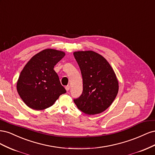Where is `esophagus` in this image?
Returning a JSON list of instances; mask_svg holds the SVG:
<instances>
[{"label": "esophagus", "instance_id": "34e87169", "mask_svg": "<svg viewBox=\"0 0 155 155\" xmlns=\"http://www.w3.org/2000/svg\"><path fill=\"white\" fill-rule=\"evenodd\" d=\"M65 89H66L67 91H68L70 90V86L69 85L66 86V87H65Z\"/></svg>", "mask_w": 155, "mask_h": 155}]
</instances>
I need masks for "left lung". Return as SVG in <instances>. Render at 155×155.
<instances>
[{
    "instance_id": "8db88e82",
    "label": "left lung",
    "mask_w": 155,
    "mask_h": 155,
    "mask_svg": "<svg viewBox=\"0 0 155 155\" xmlns=\"http://www.w3.org/2000/svg\"><path fill=\"white\" fill-rule=\"evenodd\" d=\"M83 78L82 94L76 100L78 109L88 115L101 113L114 101L118 81L113 68L103 56L92 50L74 52Z\"/></svg>"
}]
</instances>
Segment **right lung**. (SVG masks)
<instances>
[{
    "instance_id": "right-lung-1",
    "label": "right lung",
    "mask_w": 155,
    "mask_h": 155,
    "mask_svg": "<svg viewBox=\"0 0 155 155\" xmlns=\"http://www.w3.org/2000/svg\"><path fill=\"white\" fill-rule=\"evenodd\" d=\"M64 55L63 51L45 49L33 56L23 68L17 90L28 107L37 110L47 109L66 92L54 70Z\"/></svg>"
}]
</instances>
